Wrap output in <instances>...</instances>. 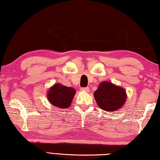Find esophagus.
Segmentation results:
<instances>
[{
  "mask_svg": "<svg viewBox=\"0 0 160 160\" xmlns=\"http://www.w3.org/2000/svg\"><path fill=\"white\" fill-rule=\"evenodd\" d=\"M80 90H81V91L87 92H90V88H88V87H87V88H82L80 89Z\"/></svg>",
  "mask_w": 160,
  "mask_h": 160,
  "instance_id": "34e87169",
  "label": "esophagus"
}]
</instances>
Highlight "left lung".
Here are the masks:
<instances>
[{"mask_svg":"<svg viewBox=\"0 0 160 160\" xmlns=\"http://www.w3.org/2000/svg\"><path fill=\"white\" fill-rule=\"evenodd\" d=\"M94 96L98 106L109 112L120 109L126 99L125 90L109 82L100 84Z\"/></svg>","mask_w":160,"mask_h":160,"instance_id":"obj_1","label":"left lung"}]
</instances>
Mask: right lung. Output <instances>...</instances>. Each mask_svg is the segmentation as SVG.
<instances>
[{
	"instance_id": "1",
	"label": "right lung",
	"mask_w": 160,
	"mask_h": 160,
	"mask_svg": "<svg viewBox=\"0 0 160 160\" xmlns=\"http://www.w3.org/2000/svg\"><path fill=\"white\" fill-rule=\"evenodd\" d=\"M75 94L73 88L57 83L51 88L48 93V99L51 104L66 109L70 107Z\"/></svg>"
}]
</instances>
